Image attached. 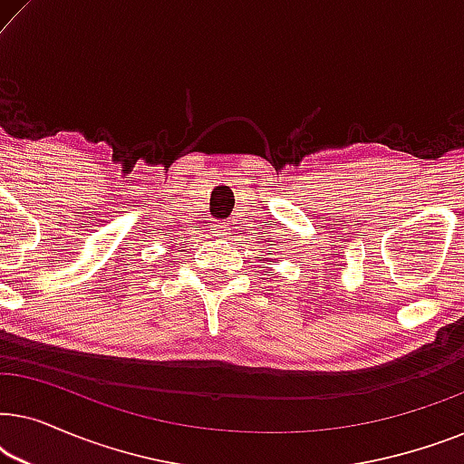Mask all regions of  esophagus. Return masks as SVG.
<instances>
[{
	"mask_svg": "<svg viewBox=\"0 0 464 464\" xmlns=\"http://www.w3.org/2000/svg\"><path fill=\"white\" fill-rule=\"evenodd\" d=\"M227 230V226L226 224H218V226H215V232H218V237H226V232Z\"/></svg>",
	"mask_w": 464,
	"mask_h": 464,
	"instance_id": "esophagus-1",
	"label": "esophagus"
}]
</instances>
